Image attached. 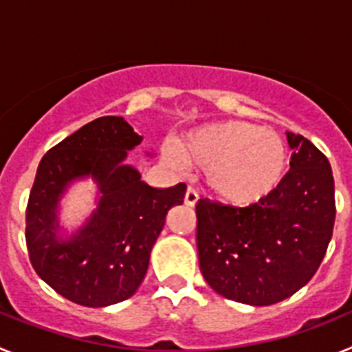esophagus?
<instances>
[{"label": "esophagus", "mask_w": 352, "mask_h": 352, "mask_svg": "<svg viewBox=\"0 0 352 352\" xmlns=\"http://www.w3.org/2000/svg\"><path fill=\"white\" fill-rule=\"evenodd\" d=\"M197 199H199V194L194 190V188H188V190L185 192V204H186V206H195Z\"/></svg>", "instance_id": "34e87169"}]
</instances>
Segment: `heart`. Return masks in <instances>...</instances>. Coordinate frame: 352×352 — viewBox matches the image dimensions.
I'll use <instances>...</instances> for the list:
<instances>
[{"label":"heart","instance_id":"heart-1","mask_svg":"<svg viewBox=\"0 0 352 352\" xmlns=\"http://www.w3.org/2000/svg\"><path fill=\"white\" fill-rule=\"evenodd\" d=\"M174 153L186 166L206 169L210 194L222 204L250 208L284 183L289 153L276 132L239 120H223L185 133Z\"/></svg>","mask_w":352,"mask_h":352}]
</instances>
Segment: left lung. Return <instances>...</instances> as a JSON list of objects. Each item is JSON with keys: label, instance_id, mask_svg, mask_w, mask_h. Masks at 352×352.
I'll use <instances>...</instances> for the list:
<instances>
[{"label": "left lung", "instance_id": "obj_1", "mask_svg": "<svg viewBox=\"0 0 352 352\" xmlns=\"http://www.w3.org/2000/svg\"><path fill=\"white\" fill-rule=\"evenodd\" d=\"M291 169L264 203L234 208L201 199L199 266L223 298L266 307L292 296L317 272L335 223V183L324 155L287 132Z\"/></svg>", "mask_w": 352, "mask_h": 352}]
</instances>
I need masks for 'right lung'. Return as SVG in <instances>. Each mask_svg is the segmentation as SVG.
<instances>
[{"instance_id":"add662e5","label":"right lung","mask_w":352,"mask_h":352,"mask_svg":"<svg viewBox=\"0 0 352 352\" xmlns=\"http://www.w3.org/2000/svg\"><path fill=\"white\" fill-rule=\"evenodd\" d=\"M142 138L121 116H102L51 148L40 160L26 208L30 261L45 284L82 307L129 300L148 272L149 254L186 185L153 188L125 166ZM91 175L99 206L76 235L59 236L57 203L66 186Z\"/></svg>"}]
</instances>
